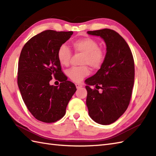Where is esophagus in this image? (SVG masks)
Instances as JSON below:
<instances>
[{
  "instance_id": "esophagus-1",
  "label": "esophagus",
  "mask_w": 156,
  "mask_h": 156,
  "mask_svg": "<svg viewBox=\"0 0 156 156\" xmlns=\"http://www.w3.org/2000/svg\"><path fill=\"white\" fill-rule=\"evenodd\" d=\"M75 86H76V88H77V89H79V88L82 87V86L81 85H79V84H75Z\"/></svg>"
}]
</instances>
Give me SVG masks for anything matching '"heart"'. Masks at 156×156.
I'll return each mask as SVG.
<instances>
[{
    "label": "heart",
    "instance_id": "b5f03b06",
    "mask_svg": "<svg viewBox=\"0 0 156 156\" xmlns=\"http://www.w3.org/2000/svg\"><path fill=\"white\" fill-rule=\"evenodd\" d=\"M71 46L75 52L83 54L81 64L88 65L94 70L98 69L103 64L105 59L104 49L99 47L97 41L90 37H83L73 41ZM72 56L69 48L66 44H62L58 48L57 58L60 64L68 66ZM69 78L74 82H80L89 73L87 66L73 67L67 71Z\"/></svg>",
    "mask_w": 156,
    "mask_h": 156
}]
</instances>
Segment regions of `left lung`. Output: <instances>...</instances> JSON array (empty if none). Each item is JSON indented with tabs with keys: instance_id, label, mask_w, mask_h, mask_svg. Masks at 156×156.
I'll list each match as a JSON object with an SVG mask.
<instances>
[{
	"instance_id": "left-lung-1",
	"label": "left lung",
	"mask_w": 156,
	"mask_h": 156,
	"mask_svg": "<svg viewBox=\"0 0 156 156\" xmlns=\"http://www.w3.org/2000/svg\"><path fill=\"white\" fill-rule=\"evenodd\" d=\"M87 33L102 37L107 47L100 69L85 81L88 114L96 123L109 125L123 114L131 98L134 81L133 54L127 42L114 30L103 29ZM90 85H95L98 89L92 90ZM100 88L102 93L98 91Z\"/></svg>"
}]
</instances>
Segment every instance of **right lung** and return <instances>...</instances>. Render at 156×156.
<instances>
[{"label": "right lung", "instance_id": "obj_1", "mask_svg": "<svg viewBox=\"0 0 156 156\" xmlns=\"http://www.w3.org/2000/svg\"><path fill=\"white\" fill-rule=\"evenodd\" d=\"M73 31L46 30L33 37L21 52L18 85L25 104L35 119L54 123L64 116L69 101L76 91L75 84L63 73L57 58L58 48ZM54 76L61 83L50 85Z\"/></svg>", "mask_w": 156, "mask_h": 156}]
</instances>
